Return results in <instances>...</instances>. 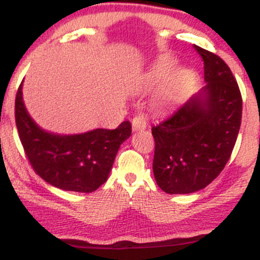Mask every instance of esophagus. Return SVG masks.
Returning a JSON list of instances; mask_svg holds the SVG:
<instances>
[{
  "instance_id": "34e87169",
  "label": "esophagus",
  "mask_w": 260,
  "mask_h": 260,
  "mask_svg": "<svg viewBox=\"0 0 260 260\" xmlns=\"http://www.w3.org/2000/svg\"><path fill=\"white\" fill-rule=\"evenodd\" d=\"M148 126V120L144 116L143 114L137 115L136 117L132 120V129L134 132H138V131H144Z\"/></svg>"
}]
</instances>
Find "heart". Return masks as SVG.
I'll use <instances>...</instances> for the list:
<instances>
[{"instance_id": "obj_1", "label": "heart", "mask_w": 260, "mask_h": 260, "mask_svg": "<svg viewBox=\"0 0 260 260\" xmlns=\"http://www.w3.org/2000/svg\"><path fill=\"white\" fill-rule=\"evenodd\" d=\"M173 60L168 59V60H162L152 68V70L146 75V82L149 84H157L166 80V77L170 75L173 69ZM192 77V73L190 70H181L178 73L176 76L172 79L170 82L166 84L162 92V96L166 100H174L178 95L180 94L181 90L186 87V84L190 82Z\"/></svg>"}]
</instances>
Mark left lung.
Wrapping results in <instances>:
<instances>
[{"label":"left lung","mask_w":260,"mask_h":260,"mask_svg":"<svg viewBox=\"0 0 260 260\" xmlns=\"http://www.w3.org/2000/svg\"><path fill=\"white\" fill-rule=\"evenodd\" d=\"M206 86L172 116L151 128L155 139L152 171L165 192L191 193L212 183L235 146L242 98L225 61L199 46Z\"/></svg>","instance_id":"left-lung-1"}]
</instances>
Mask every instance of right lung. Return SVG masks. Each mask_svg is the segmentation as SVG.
<instances>
[{
	"mask_svg": "<svg viewBox=\"0 0 260 260\" xmlns=\"http://www.w3.org/2000/svg\"><path fill=\"white\" fill-rule=\"evenodd\" d=\"M23 82L15 96V123L27 160L39 176L67 191L92 192L105 183L120 145L132 133L124 121L116 129L60 136L37 126L23 102Z\"/></svg>",
	"mask_w": 260,
	"mask_h": 260,
	"instance_id": "add662e5",
	"label": "right lung"
}]
</instances>
